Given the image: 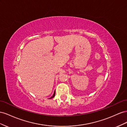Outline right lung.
Listing matches in <instances>:
<instances>
[{"label": "right lung", "mask_w": 127, "mask_h": 127, "mask_svg": "<svg viewBox=\"0 0 127 127\" xmlns=\"http://www.w3.org/2000/svg\"><path fill=\"white\" fill-rule=\"evenodd\" d=\"M55 92H54V94H53V96H52L51 97H50L49 99H51V98H53V97H55Z\"/></svg>", "instance_id": "add662e5"}]
</instances>
